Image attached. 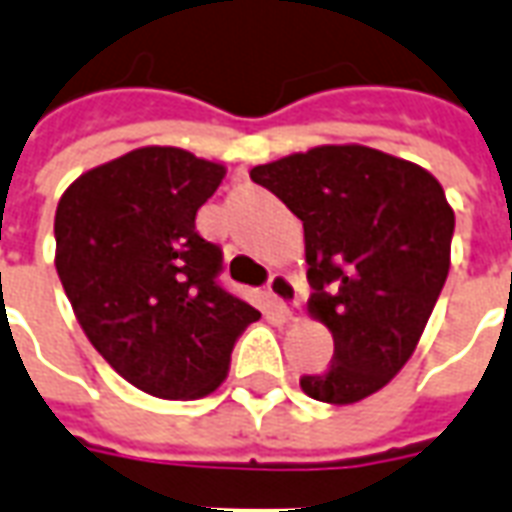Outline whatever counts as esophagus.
Listing matches in <instances>:
<instances>
[{
	"label": "esophagus",
	"mask_w": 512,
	"mask_h": 512,
	"mask_svg": "<svg viewBox=\"0 0 512 512\" xmlns=\"http://www.w3.org/2000/svg\"><path fill=\"white\" fill-rule=\"evenodd\" d=\"M268 296L277 301V307L288 315L290 321L299 318V290L288 274H274L268 279Z\"/></svg>",
	"instance_id": "34e87169"
}]
</instances>
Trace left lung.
I'll return each instance as SVG.
<instances>
[{
	"mask_svg": "<svg viewBox=\"0 0 512 512\" xmlns=\"http://www.w3.org/2000/svg\"><path fill=\"white\" fill-rule=\"evenodd\" d=\"M249 178L304 222L307 310L334 337L332 365L301 378L348 406L403 370L450 274L455 213L414 161L365 145H321L260 164Z\"/></svg>",
	"mask_w": 512,
	"mask_h": 512,
	"instance_id": "obj_1",
	"label": "left lung"
}]
</instances>
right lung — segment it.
Here are the masks:
<instances>
[{"mask_svg":"<svg viewBox=\"0 0 512 512\" xmlns=\"http://www.w3.org/2000/svg\"><path fill=\"white\" fill-rule=\"evenodd\" d=\"M224 164L147 145L87 169L54 216V266L73 315L128 384L161 400L219 389L260 312L219 288L222 249L194 219Z\"/></svg>","mask_w":512,"mask_h":512,"instance_id":"1","label":"right lung"}]
</instances>
